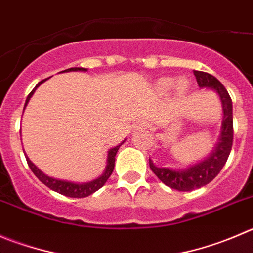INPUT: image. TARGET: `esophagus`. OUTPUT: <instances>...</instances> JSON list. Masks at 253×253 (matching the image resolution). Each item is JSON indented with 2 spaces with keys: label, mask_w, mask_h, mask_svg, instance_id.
<instances>
[{
  "label": "esophagus",
  "mask_w": 253,
  "mask_h": 253,
  "mask_svg": "<svg viewBox=\"0 0 253 253\" xmlns=\"http://www.w3.org/2000/svg\"><path fill=\"white\" fill-rule=\"evenodd\" d=\"M150 127V124L147 121H138L133 125V129L134 131H137V129H143V128H148Z\"/></svg>",
  "instance_id": "esophagus-1"
}]
</instances>
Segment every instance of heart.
<instances>
[{
    "label": "heart",
    "instance_id": "b5f03b06",
    "mask_svg": "<svg viewBox=\"0 0 253 253\" xmlns=\"http://www.w3.org/2000/svg\"><path fill=\"white\" fill-rule=\"evenodd\" d=\"M174 86H176L177 91L182 93V92L187 91L188 86H190V82L185 77H181L177 81H174L171 77H162V79H160L159 81L156 82V88L159 89L160 92H169Z\"/></svg>",
    "mask_w": 253,
    "mask_h": 253
}]
</instances>
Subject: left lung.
Listing matches in <instances>:
<instances>
[{"mask_svg": "<svg viewBox=\"0 0 253 253\" xmlns=\"http://www.w3.org/2000/svg\"><path fill=\"white\" fill-rule=\"evenodd\" d=\"M200 88H209L218 94L222 106V124L216 146L206 159L190 165L182 169L160 167L150 159V167L153 173L169 187L177 191H192L211 182L225 166L230 156L233 142L232 100L227 89L214 76L202 71H193Z\"/></svg>", "mask_w": 253, "mask_h": 253, "instance_id": "obj_1", "label": "left lung"}]
</instances>
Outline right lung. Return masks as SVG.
<instances>
[{"mask_svg": "<svg viewBox=\"0 0 253 253\" xmlns=\"http://www.w3.org/2000/svg\"><path fill=\"white\" fill-rule=\"evenodd\" d=\"M71 71H87V68L72 67V68H67V70H65L63 72H71ZM42 82H44V80L43 81L39 82V84H36V87H35V88L31 91V93L27 96V98H26L25 108H26V106H27V103L30 102V98L32 97V94L35 93V91L37 89V87H39ZM25 108H23V110H25ZM125 141L126 140L122 141L119 146H116V147H112L108 150L107 165H106V169H105V171H103V173L101 174L100 177H97V178H94V180H92V181H88V182H72V181L60 180V178H55V177L47 176L44 172H42L41 169H40L39 167L34 164V162L28 159V156L26 155V153H25V157H26V160H27V164H28V166H30L31 171L34 172L35 176H36L37 178H39V180L43 183V185H46L47 187L51 188V190H53V191H56V192L61 193V195L67 196V197L81 198V197H87V196L92 195L93 192H96L97 190H100V188L105 185L106 181L110 178L111 173H112L113 169H115L116 153H117L120 146H121Z\"/></svg>", "mask_w": 253, "mask_h": 253, "instance_id": "add662e5", "label": "right lung"}]
</instances>
